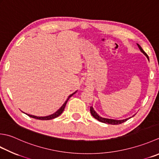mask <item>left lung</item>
I'll return each mask as SVG.
<instances>
[{
    "label": "left lung",
    "mask_w": 159,
    "mask_h": 159,
    "mask_svg": "<svg viewBox=\"0 0 159 159\" xmlns=\"http://www.w3.org/2000/svg\"><path fill=\"white\" fill-rule=\"evenodd\" d=\"M136 45H138V48H139L140 51H141L143 54L146 57H147V58L148 59L149 61V57L148 54H146V53L143 51V49H142V48L141 46H140L138 43H136ZM90 112H91V114L93 116V117L95 118L96 119H97L98 121H100V122H102V123H107V124H110V125H119V124H120V123H123L124 122H125L126 120H128L129 119H131L132 117H129L127 118V119H122V120H116V119H107V118H103L100 115L98 114L97 113H96V111L94 110V108H93V107H90Z\"/></svg>",
    "instance_id": "1"
}]
</instances>
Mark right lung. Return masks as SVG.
I'll return each instance as SVG.
<instances>
[{
	"label": "right lung",
	"instance_id": "obj_1",
	"mask_svg": "<svg viewBox=\"0 0 159 159\" xmlns=\"http://www.w3.org/2000/svg\"><path fill=\"white\" fill-rule=\"evenodd\" d=\"M76 92H77V91H76L75 92H74L73 94H70L69 96H68V98H67V100L65 101V102H64L63 105H62V106H61L60 108H59L58 110L57 111H56V112H54V114H52L49 115V116H34V115L28 114H26V113H25V114L27 115V116H29L30 117H32V118H34V119H39V120H51V119H55V118H57V117L59 116L62 113H63V111L64 109H65V105H66V104H67V101L69 100L71 96H72L74 94H75V93H76Z\"/></svg>",
	"mask_w": 159,
	"mask_h": 159
}]
</instances>
